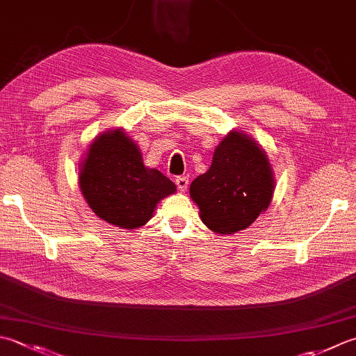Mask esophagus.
Here are the masks:
<instances>
[{
    "label": "esophagus",
    "mask_w": 356,
    "mask_h": 356,
    "mask_svg": "<svg viewBox=\"0 0 356 356\" xmlns=\"http://www.w3.org/2000/svg\"><path fill=\"white\" fill-rule=\"evenodd\" d=\"M176 185H177V188H179V191L185 193L186 188H188V177H185V176L177 177V179H176Z\"/></svg>",
    "instance_id": "1"
}]
</instances>
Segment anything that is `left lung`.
<instances>
[{
    "mask_svg": "<svg viewBox=\"0 0 356 356\" xmlns=\"http://www.w3.org/2000/svg\"><path fill=\"white\" fill-rule=\"evenodd\" d=\"M275 184L266 149L250 134L234 129L216 146L210 170L193 180L190 196L211 232L234 234L270 207Z\"/></svg>",
    "mask_w": 356,
    "mask_h": 356,
    "instance_id": "8db88e82",
    "label": "left lung"
}]
</instances>
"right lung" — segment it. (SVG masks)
Here are the masks:
<instances>
[{
    "label": "right lung",
    "instance_id": "obj_1",
    "mask_svg": "<svg viewBox=\"0 0 356 356\" xmlns=\"http://www.w3.org/2000/svg\"><path fill=\"white\" fill-rule=\"evenodd\" d=\"M79 185L95 216L123 229L140 228L176 185L143 163L142 151L123 128L103 131L79 165Z\"/></svg>",
    "mask_w": 356,
    "mask_h": 356
}]
</instances>
